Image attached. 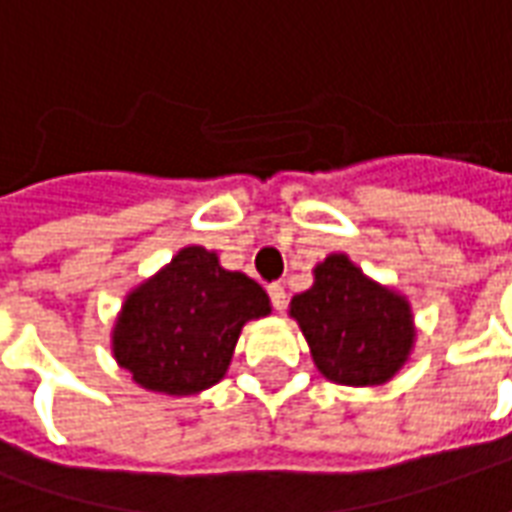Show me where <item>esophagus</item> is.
<instances>
[{
	"label": "esophagus",
	"mask_w": 512,
	"mask_h": 512,
	"mask_svg": "<svg viewBox=\"0 0 512 512\" xmlns=\"http://www.w3.org/2000/svg\"><path fill=\"white\" fill-rule=\"evenodd\" d=\"M268 296H271V304H274V310H285V304H288V293L285 288L274 282V285H268Z\"/></svg>",
	"instance_id": "34e87169"
}]
</instances>
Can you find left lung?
Returning <instances> with one entry per match:
<instances>
[{"mask_svg": "<svg viewBox=\"0 0 512 512\" xmlns=\"http://www.w3.org/2000/svg\"><path fill=\"white\" fill-rule=\"evenodd\" d=\"M315 282L290 301L315 367L334 384H386L414 348V315L406 296L362 274L348 255L315 266Z\"/></svg>", "mask_w": 512, "mask_h": 512, "instance_id": "1", "label": "left lung"}]
</instances>
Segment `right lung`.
Listing matches in <instances>:
<instances>
[{"label": "right lung", "mask_w": 512, "mask_h": 512, "mask_svg": "<svg viewBox=\"0 0 512 512\" xmlns=\"http://www.w3.org/2000/svg\"><path fill=\"white\" fill-rule=\"evenodd\" d=\"M268 312L255 279L219 266L216 252L183 246L126 296L112 354L142 389L197 395L224 378L244 323Z\"/></svg>", "instance_id": "1"}]
</instances>
